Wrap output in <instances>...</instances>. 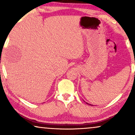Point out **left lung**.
Instances as JSON below:
<instances>
[{
	"instance_id": "obj_1",
	"label": "left lung",
	"mask_w": 135,
	"mask_h": 135,
	"mask_svg": "<svg viewBox=\"0 0 135 135\" xmlns=\"http://www.w3.org/2000/svg\"><path fill=\"white\" fill-rule=\"evenodd\" d=\"M87 103V104H88V105H91V104H89V103Z\"/></svg>"
}]
</instances>
